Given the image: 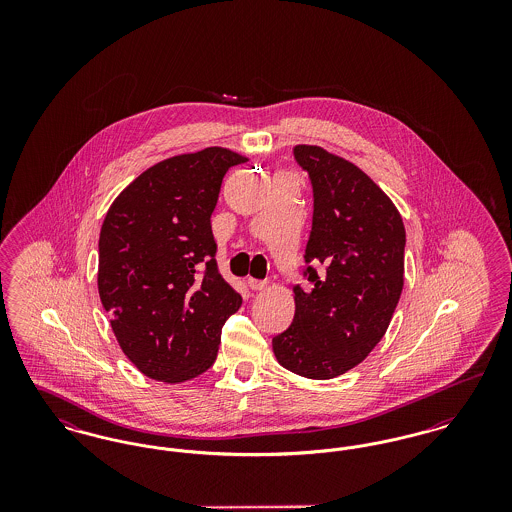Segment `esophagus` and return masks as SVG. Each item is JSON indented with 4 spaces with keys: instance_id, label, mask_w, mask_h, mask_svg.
Instances as JSON below:
<instances>
[{
    "instance_id": "obj_1",
    "label": "esophagus",
    "mask_w": 512,
    "mask_h": 512,
    "mask_svg": "<svg viewBox=\"0 0 512 512\" xmlns=\"http://www.w3.org/2000/svg\"><path fill=\"white\" fill-rule=\"evenodd\" d=\"M247 286L251 288V290H263L265 286H267V280H255V278H247Z\"/></svg>"
}]
</instances>
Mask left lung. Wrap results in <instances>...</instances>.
<instances>
[{
  "label": "left lung",
  "instance_id": "left-lung-1",
  "mask_svg": "<svg viewBox=\"0 0 512 512\" xmlns=\"http://www.w3.org/2000/svg\"><path fill=\"white\" fill-rule=\"evenodd\" d=\"M293 157L313 186V226L292 326L272 338L278 363L330 380L363 363L384 338L403 292L405 226L365 172L318 146Z\"/></svg>",
  "mask_w": 512,
  "mask_h": 512
}]
</instances>
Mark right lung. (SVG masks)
<instances>
[{"mask_svg": "<svg viewBox=\"0 0 512 512\" xmlns=\"http://www.w3.org/2000/svg\"><path fill=\"white\" fill-rule=\"evenodd\" d=\"M205 147L165 159L122 190L99 232L98 290L122 353L147 378L178 384L211 368L242 297L217 267L211 215L230 167Z\"/></svg>", "mask_w": 512, "mask_h": 512, "instance_id": "obj_1", "label": "right lung"}]
</instances>
